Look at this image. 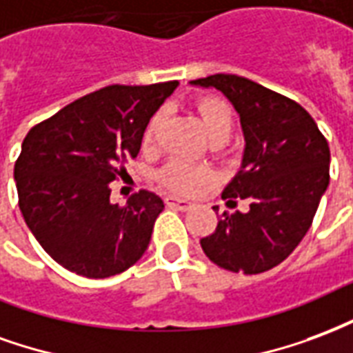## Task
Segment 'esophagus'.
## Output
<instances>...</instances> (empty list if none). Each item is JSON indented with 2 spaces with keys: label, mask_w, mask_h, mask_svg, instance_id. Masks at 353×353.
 <instances>
[{
  "label": "esophagus",
  "mask_w": 353,
  "mask_h": 353,
  "mask_svg": "<svg viewBox=\"0 0 353 353\" xmlns=\"http://www.w3.org/2000/svg\"><path fill=\"white\" fill-rule=\"evenodd\" d=\"M167 207L171 208H179V210H190V208L194 207L192 203L186 201V199H180V197H174V195H169L165 199Z\"/></svg>",
  "instance_id": "esophagus-1"
}]
</instances>
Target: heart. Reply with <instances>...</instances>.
<instances>
[{
    "instance_id": "obj_1",
    "label": "heart",
    "mask_w": 353,
    "mask_h": 353,
    "mask_svg": "<svg viewBox=\"0 0 353 353\" xmlns=\"http://www.w3.org/2000/svg\"><path fill=\"white\" fill-rule=\"evenodd\" d=\"M197 114L201 118V123L207 131L208 139L212 143H225L233 131V109L228 101L220 97H203L197 101ZM163 110L154 112L146 123L143 133V145L152 146L156 141L159 128L163 123ZM214 179V173L208 167L195 165L186 159H171L161 171L159 180L161 184L176 194H194L199 186L207 184Z\"/></svg>"
}]
</instances>
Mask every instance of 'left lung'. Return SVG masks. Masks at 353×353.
<instances>
[{"label": "left lung", "mask_w": 353, "mask_h": 353, "mask_svg": "<svg viewBox=\"0 0 353 353\" xmlns=\"http://www.w3.org/2000/svg\"><path fill=\"white\" fill-rule=\"evenodd\" d=\"M194 86L220 90L243 125V165L222 199H248L250 210L220 214L201 239L222 269L259 274L282 263L307 235L329 184V145L314 118L290 97L236 74H210ZM218 210V207H212Z\"/></svg>", "instance_id": "1"}]
</instances>
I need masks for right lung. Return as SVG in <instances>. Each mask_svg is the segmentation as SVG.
Wrapping results in <instances>:
<instances>
[{"mask_svg":"<svg viewBox=\"0 0 353 353\" xmlns=\"http://www.w3.org/2000/svg\"><path fill=\"white\" fill-rule=\"evenodd\" d=\"M176 86L112 84L28 131L14 163L18 207L43 250L68 271L109 279L148 248L161 197L141 190L112 205L109 184L137 158L146 123Z\"/></svg>","mask_w":353,"mask_h":353,"instance_id":"right-lung-1","label":"right lung"}]
</instances>
